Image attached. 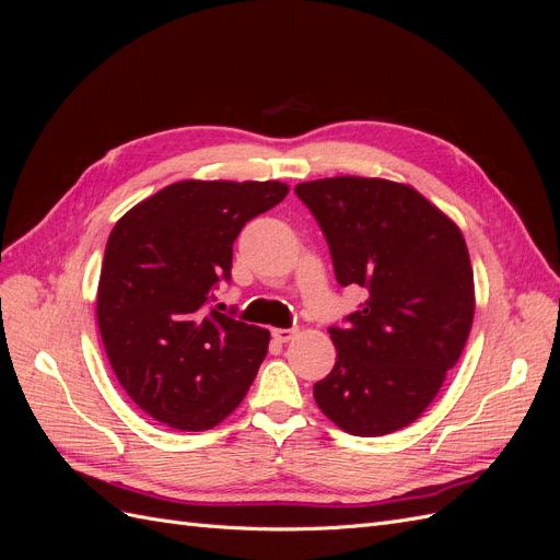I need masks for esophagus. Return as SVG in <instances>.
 <instances>
[{"label": "esophagus", "instance_id": "esophagus-1", "mask_svg": "<svg viewBox=\"0 0 560 560\" xmlns=\"http://www.w3.org/2000/svg\"><path fill=\"white\" fill-rule=\"evenodd\" d=\"M270 334H273V338H276L278 343H287L296 334V329H273Z\"/></svg>", "mask_w": 560, "mask_h": 560}]
</instances>
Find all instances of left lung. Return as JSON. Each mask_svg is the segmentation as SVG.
I'll return each mask as SVG.
<instances>
[{"label": "left lung", "instance_id": "1", "mask_svg": "<svg viewBox=\"0 0 560 560\" xmlns=\"http://www.w3.org/2000/svg\"><path fill=\"white\" fill-rule=\"evenodd\" d=\"M341 287L366 299L331 325L336 364L313 397L358 436L397 432L428 409L460 360L474 276L460 229L411 186L371 177L299 184Z\"/></svg>", "mask_w": 560, "mask_h": 560}]
</instances>
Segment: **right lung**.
Returning a JSON list of instances; mask_svg holds the SVG:
<instances>
[{
	"instance_id": "add662e5",
	"label": "right lung",
	"mask_w": 560,
	"mask_h": 560,
	"mask_svg": "<svg viewBox=\"0 0 560 560\" xmlns=\"http://www.w3.org/2000/svg\"><path fill=\"white\" fill-rule=\"evenodd\" d=\"M280 182L165 186L116 222L97 287V325L118 383L144 413L200 432L243 401L268 331L219 313L233 243L287 196Z\"/></svg>"
}]
</instances>
